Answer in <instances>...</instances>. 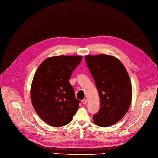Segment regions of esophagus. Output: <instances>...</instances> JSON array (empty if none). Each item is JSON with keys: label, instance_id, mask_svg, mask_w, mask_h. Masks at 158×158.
<instances>
[{"label": "esophagus", "instance_id": "esophagus-1", "mask_svg": "<svg viewBox=\"0 0 158 158\" xmlns=\"http://www.w3.org/2000/svg\"><path fill=\"white\" fill-rule=\"evenodd\" d=\"M82 103L83 105H86V104H87V100L85 99H82Z\"/></svg>", "mask_w": 158, "mask_h": 158}]
</instances>
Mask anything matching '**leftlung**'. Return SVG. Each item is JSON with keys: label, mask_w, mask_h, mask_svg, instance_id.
Instances as JSON below:
<instances>
[{"label": "left lung", "mask_w": 158, "mask_h": 158, "mask_svg": "<svg viewBox=\"0 0 158 158\" xmlns=\"http://www.w3.org/2000/svg\"><path fill=\"white\" fill-rule=\"evenodd\" d=\"M100 98V109L94 123L107 127L120 121L130 107L132 89L127 71L115 56L106 54L85 56Z\"/></svg>", "instance_id": "left-lung-1"}]
</instances>
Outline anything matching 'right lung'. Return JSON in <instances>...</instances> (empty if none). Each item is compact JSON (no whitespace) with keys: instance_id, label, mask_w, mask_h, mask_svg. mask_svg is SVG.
<instances>
[{"instance_id":"1","label":"right lung","mask_w":158,"mask_h":158,"mask_svg":"<svg viewBox=\"0 0 158 158\" xmlns=\"http://www.w3.org/2000/svg\"><path fill=\"white\" fill-rule=\"evenodd\" d=\"M82 56L48 57L34 75L30 91L31 103L38 116L50 126L60 127L71 122L79 107L69 82Z\"/></svg>"}]
</instances>
